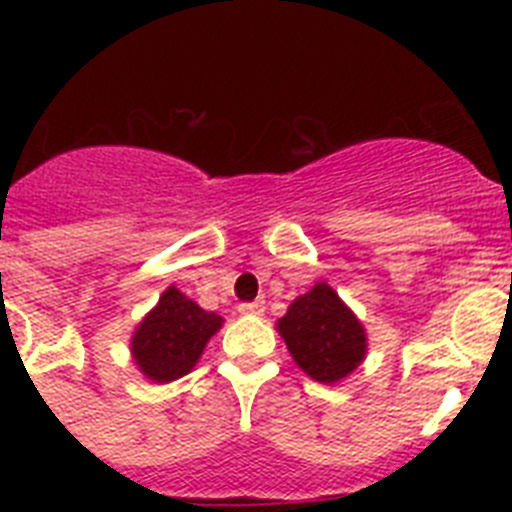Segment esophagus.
Listing matches in <instances>:
<instances>
[{
	"label": "esophagus",
	"instance_id": "34e87169",
	"mask_svg": "<svg viewBox=\"0 0 512 512\" xmlns=\"http://www.w3.org/2000/svg\"><path fill=\"white\" fill-rule=\"evenodd\" d=\"M238 312H241V315H261V312H264V302H241V305H238Z\"/></svg>",
	"mask_w": 512,
	"mask_h": 512
}]
</instances>
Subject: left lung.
Listing matches in <instances>:
<instances>
[{"label": "left lung", "instance_id": "8db88e82", "mask_svg": "<svg viewBox=\"0 0 512 512\" xmlns=\"http://www.w3.org/2000/svg\"><path fill=\"white\" fill-rule=\"evenodd\" d=\"M277 328L292 359L315 382L348 377L366 354L364 328L325 282L297 297Z\"/></svg>", "mask_w": 512, "mask_h": 512}]
</instances>
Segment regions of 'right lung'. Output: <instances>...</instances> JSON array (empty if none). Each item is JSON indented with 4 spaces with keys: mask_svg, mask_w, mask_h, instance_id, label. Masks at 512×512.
Masks as SVG:
<instances>
[{
    "mask_svg": "<svg viewBox=\"0 0 512 512\" xmlns=\"http://www.w3.org/2000/svg\"><path fill=\"white\" fill-rule=\"evenodd\" d=\"M223 318L169 287L133 336V356L140 372L156 382H174L197 364L205 343Z\"/></svg>",
    "mask_w": 512,
    "mask_h": 512,
    "instance_id": "obj_1",
    "label": "right lung"
}]
</instances>
